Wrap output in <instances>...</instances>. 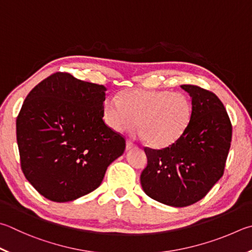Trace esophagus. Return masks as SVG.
Listing matches in <instances>:
<instances>
[{
  "label": "esophagus",
  "instance_id": "34e87169",
  "mask_svg": "<svg viewBox=\"0 0 252 252\" xmlns=\"http://www.w3.org/2000/svg\"><path fill=\"white\" fill-rule=\"evenodd\" d=\"M133 148H136V144L134 143V142L127 140L126 141V150H130V149H133Z\"/></svg>",
  "mask_w": 252,
  "mask_h": 252
}]
</instances>
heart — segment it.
Wrapping results in <instances>:
<instances>
[{"instance_id":"1","label":"heart","mask_w":252,"mask_h":252,"mask_svg":"<svg viewBox=\"0 0 252 252\" xmlns=\"http://www.w3.org/2000/svg\"><path fill=\"white\" fill-rule=\"evenodd\" d=\"M102 111L104 121L116 132L133 130L139 122L145 141L157 148L181 138L193 117L189 99L167 90H123L118 101L104 100Z\"/></svg>"}]
</instances>
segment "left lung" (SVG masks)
<instances>
[{"label": "left lung", "instance_id": "8db88e82", "mask_svg": "<svg viewBox=\"0 0 252 252\" xmlns=\"http://www.w3.org/2000/svg\"><path fill=\"white\" fill-rule=\"evenodd\" d=\"M181 87L191 97L189 126L166 148L145 146L148 165L141 173L145 194L174 207L198 202L220 180L232 136L229 116L216 94L198 86Z\"/></svg>", "mask_w": 252, "mask_h": 252}]
</instances>
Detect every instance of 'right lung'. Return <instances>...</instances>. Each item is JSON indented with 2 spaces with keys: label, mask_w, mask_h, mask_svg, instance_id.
Here are the masks:
<instances>
[{
  "label": "right lung",
  "mask_w": 252,
  "mask_h": 252,
  "mask_svg": "<svg viewBox=\"0 0 252 252\" xmlns=\"http://www.w3.org/2000/svg\"><path fill=\"white\" fill-rule=\"evenodd\" d=\"M107 88L55 72L32 89L16 119L21 168L40 195L70 202L94 190L126 139L103 121Z\"/></svg>",
  "instance_id": "1"
}]
</instances>
